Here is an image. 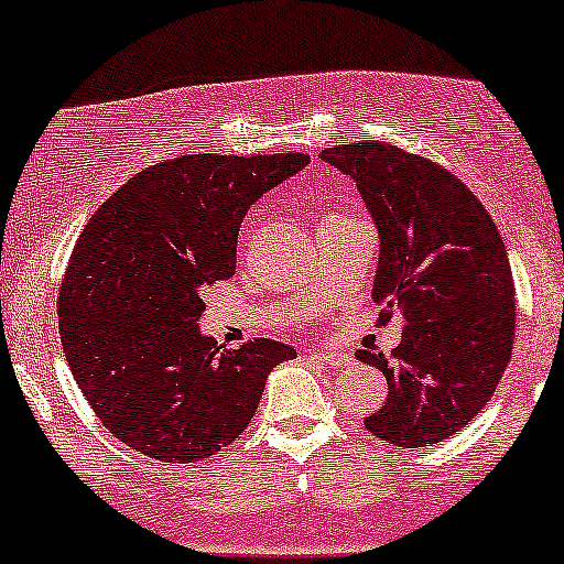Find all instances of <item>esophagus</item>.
<instances>
[{"instance_id":"1","label":"esophagus","mask_w":564,"mask_h":564,"mask_svg":"<svg viewBox=\"0 0 564 564\" xmlns=\"http://www.w3.org/2000/svg\"><path fill=\"white\" fill-rule=\"evenodd\" d=\"M310 359H317L321 365H330V368H344V365H349V357L341 355V351H317V349H310L307 351Z\"/></svg>"}]
</instances>
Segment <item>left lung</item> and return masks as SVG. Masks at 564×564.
<instances>
[{
  "mask_svg": "<svg viewBox=\"0 0 564 564\" xmlns=\"http://www.w3.org/2000/svg\"><path fill=\"white\" fill-rule=\"evenodd\" d=\"M321 158L357 183L378 228L372 302L404 317L386 376L389 397L365 417L372 436L423 449L484 410L512 357L514 283L505 241L478 196L436 162L399 147L341 144Z\"/></svg>",
  "mask_w": 564,
  "mask_h": 564,
  "instance_id": "left-lung-1",
  "label": "left lung"
}]
</instances>
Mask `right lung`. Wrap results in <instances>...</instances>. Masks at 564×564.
<instances>
[{
  "label": "right lung",
  "instance_id": "right-lung-1",
  "mask_svg": "<svg viewBox=\"0 0 564 564\" xmlns=\"http://www.w3.org/2000/svg\"><path fill=\"white\" fill-rule=\"evenodd\" d=\"M307 154H183L133 175L91 215L59 289V338L107 431L160 463H199L254 417L296 349H226L199 330L202 291L236 273L247 209Z\"/></svg>",
  "mask_w": 564,
  "mask_h": 564
}]
</instances>
